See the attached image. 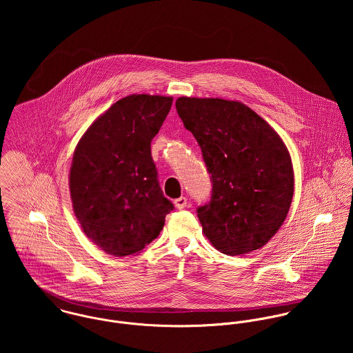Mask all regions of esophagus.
<instances>
[{
    "mask_svg": "<svg viewBox=\"0 0 353 353\" xmlns=\"http://www.w3.org/2000/svg\"><path fill=\"white\" fill-rule=\"evenodd\" d=\"M174 205L176 209H183L188 205V199L186 197H179L174 201Z\"/></svg>",
    "mask_w": 353,
    "mask_h": 353,
    "instance_id": "obj_1",
    "label": "esophagus"
}]
</instances>
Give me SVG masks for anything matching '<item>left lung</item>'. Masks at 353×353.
<instances>
[{
    "label": "left lung",
    "instance_id": "left-lung-1",
    "mask_svg": "<svg viewBox=\"0 0 353 353\" xmlns=\"http://www.w3.org/2000/svg\"><path fill=\"white\" fill-rule=\"evenodd\" d=\"M175 105L210 174V201L197 209L202 232L224 254L261 249L283 225L294 197L285 144L241 101L182 97Z\"/></svg>",
    "mask_w": 353,
    "mask_h": 353
}]
</instances>
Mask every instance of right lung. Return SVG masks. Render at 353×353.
<instances>
[{
  "mask_svg": "<svg viewBox=\"0 0 353 353\" xmlns=\"http://www.w3.org/2000/svg\"><path fill=\"white\" fill-rule=\"evenodd\" d=\"M171 97L129 95L114 103L79 141L69 172L74 216L84 234L115 256L140 252L174 205L163 196L151 154Z\"/></svg>",
  "mask_w": 353,
  "mask_h": 353,
  "instance_id": "obj_1",
  "label": "right lung"
}]
</instances>
